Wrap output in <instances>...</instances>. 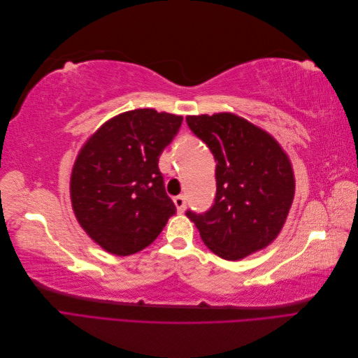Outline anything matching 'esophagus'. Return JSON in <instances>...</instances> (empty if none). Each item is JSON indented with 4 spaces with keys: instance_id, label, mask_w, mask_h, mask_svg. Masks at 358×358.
Returning <instances> with one entry per match:
<instances>
[{
    "instance_id": "esophagus-1",
    "label": "esophagus",
    "mask_w": 358,
    "mask_h": 358,
    "mask_svg": "<svg viewBox=\"0 0 358 358\" xmlns=\"http://www.w3.org/2000/svg\"><path fill=\"white\" fill-rule=\"evenodd\" d=\"M173 201H175V204H176L178 212H183V210H185V208H187L185 197H183V196H178V197L173 199Z\"/></svg>"
}]
</instances>
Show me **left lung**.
Returning a JSON list of instances; mask_svg holds the SVG:
<instances>
[{
    "label": "left lung",
    "instance_id": "8db88e82",
    "mask_svg": "<svg viewBox=\"0 0 358 358\" xmlns=\"http://www.w3.org/2000/svg\"><path fill=\"white\" fill-rule=\"evenodd\" d=\"M216 161L209 210H187L213 254L236 262L272 243L294 199L288 157L263 129L231 113L187 116Z\"/></svg>",
    "mask_w": 358,
    "mask_h": 358
}]
</instances>
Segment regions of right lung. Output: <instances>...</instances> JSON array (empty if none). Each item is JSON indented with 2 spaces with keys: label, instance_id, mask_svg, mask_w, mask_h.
<instances>
[{
  "label": "right lung",
  "instance_id": "1",
  "mask_svg": "<svg viewBox=\"0 0 358 358\" xmlns=\"http://www.w3.org/2000/svg\"><path fill=\"white\" fill-rule=\"evenodd\" d=\"M182 116L137 109L106 122L74 162L70 192L82 229L107 252L131 255L152 243L176 206L158 169Z\"/></svg>",
  "mask_w": 358,
  "mask_h": 358
}]
</instances>
